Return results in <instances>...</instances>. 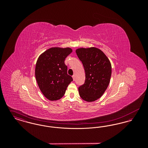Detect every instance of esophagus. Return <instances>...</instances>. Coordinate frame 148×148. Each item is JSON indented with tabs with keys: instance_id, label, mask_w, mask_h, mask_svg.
<instances>
[{
	"instance_id": "34e87169",
	"label": "esophagus",
	"mask_w": 148,
	"mask_h": 148,
	"mask_svg": "<svg viewBox=\"0 0 148 148\" xmlns=\"http://www.w3.org/2000/svg\"><path fill=\"white\" fill-rule=\"evenodd\" d=\"M72 77H73V80L74 81V80H75V75H73L72 76Z\"/></svg>"
}]
</instances>
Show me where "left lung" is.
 <instances>
[{
    "instance_id": "obj_1",
    "label": "left lung",
    "mask_w": 148,
    "mask_h": 148,
    "mask_svg": "<svg viewBox=\"0 0 148 148\" xmlns=\"http://www.w3.org/2000/svg\"><path fill=\"white\" fill-rule=\"evenodd\" d=\"M75 51L85 73L84 84L78 88L79 95L86 101H94L103 95L109 84L111 63L106 54L95 47L80 48Z\"/></svg>"
}]
</instances>
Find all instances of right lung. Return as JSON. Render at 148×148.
<instances>
[{"label": "right lung", "instance_id": "right-lung-1", "mask_svg": "<svg viewBox=\"0 0 148 148\" xmlns=\"http://www.w3.org/2000/svg\"><path fill=\"white\" fill-rule=\"evenodd\" d=\"M72 51L69 47H52L42 53L37 60L36 80L44 96L50 101L62 98L73 81L67 74V66L64 63Z\"/></svg>", "mask_w": 148, "mask_h": 148}]
</instances>
